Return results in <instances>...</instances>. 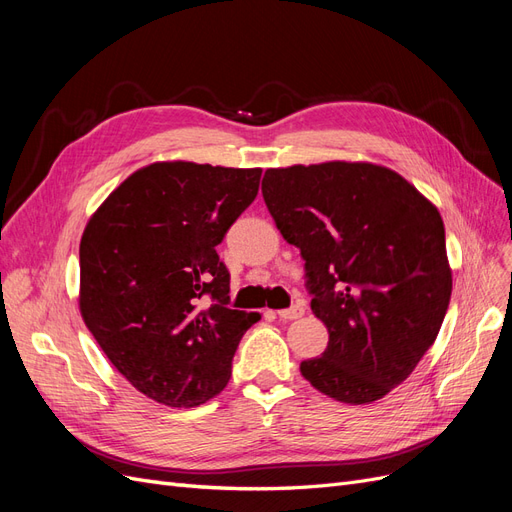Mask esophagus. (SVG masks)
Segmentation results:
<instances>
[{
    "label": "esophagus",
    "mask_w": 512,
    "mask_h": 512,
    "mask_svg": "<svg viewBox=\"0 0 512 512\" xmlns=\"http://www.w3.org/2000/svg\"><path fill=\"white\" fill-rule=\"evenodd\" d=\"M303 314H305V305H303V303H294L292 307L280 309V312H277V316H280V320H297V318H301Z\"/></svg>",
    "instance_id": "esophagus-1"
}]
</instances>
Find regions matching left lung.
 <instances>
[{
  "instance_id": "obj_1",
  "label": "left lung",
  "mask_w": 512,
  "mask_h": 512,
  "mask_svg": "<svg viewBox=\"0 0 512 512\" xmlns=\"http://www.w3.org/2000/svg\"><path fill=\"white\" fill-rule=\"evenodd\" d=\"M262 198L301 250L329 331L301 376L342 404L389 395L436 342L451 301L438 207L395 170L346 160L267 168Z\"/></svg>"
}]
</instances>
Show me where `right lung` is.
Here are the masks:
<instances>
[{"mask_svg":"<svg viewBox=\"0 0 512 512\" xmlns=\"http://www.w3.org/2000/svg\"><path fill=\"white\" fill-rule=\"evenodd\" d=\"M260 173L153 162L119 183L83 230L81 316L119 374L162 406L194 408L222 393L243 333L260 320L226 307L230 275L215 252L256 198Z\"/></svg>","mask_w":512,"mask_h":512,"instance_id":"obj_1","label":"right lung"}]
</instances>
